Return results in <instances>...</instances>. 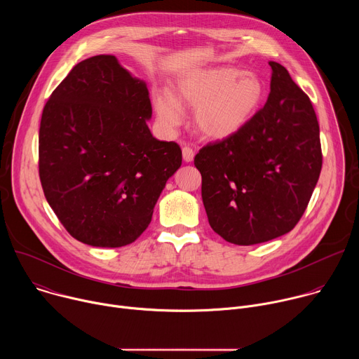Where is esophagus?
Instances as JSON below:
<instances>
[{
    "instance_id": "esophagus-1",
    "label": "esophagus",
    "mask_w": 359,
    "mask_h": 359,
    "mask_svg": "<svg viewBox=\"0 0 359 359\" xmlns=\"http://www.w3.org/2000/svg\"><path fill=\"white\" fill-rule=\"evenodd\" d=\"M182 153H183V161H184L186 163L193 162V159H194V150H193L190 146H184V147L182 149Z\"/></svg>"
}]
</instances>
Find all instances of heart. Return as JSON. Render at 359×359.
I'll use <instances>...</instances> for the list:
<instances>
[{
  "instance_id": "1",
  "label": "heart",
  "mask_w": 359,
  "mask_h": 359,
  "mask_svg": "<svg viewBox=\"0 0 359 359\" xmlns=\"http://www.w3.org/2000/svg\"><path fill=\"white\" fill-rule=\"evenodd\" d=\"M264 85L251 72L233 67L196 69L180 76L170 92H158L153 105L161 123L175 129L183 119V107L194 108L193 129L208 140H226L241 132L257 114Z\"/></svg>"
}]
</instances>
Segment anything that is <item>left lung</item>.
I'll return each mask as SVG.
<instances>
[{
	"label": "left lung",
	"instance_id": "left-lung-1",
	"mask_svg": "<svg viewBox=\"0 0 359 359\" xmlns=\"http://www.w3.org/2000/svg\"><path fill=\"white\" fill-rule=\"evenodd\" d=\"M266 105L237 135L198 150L201 198L212 229L251 245L291 231L318 182L320 125L310 97L288 71L270 61Z\"/></svg>",
	"mask_w": 359,
	"mask_h": 359
}]
</instances>
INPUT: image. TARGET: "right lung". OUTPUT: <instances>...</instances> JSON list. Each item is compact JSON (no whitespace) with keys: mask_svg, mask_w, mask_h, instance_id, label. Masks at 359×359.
I'll return each instance as SVG.
<instances>
[{"mask_svg":"<svg viewBox=\"0 0 359 359\" xmlns=\"http://www.w3.org/2000/svg\"><path fill=\"white\" fill-rule=\"evenodd\" d=\"M149 90L114 55L75 65L43 107L39 179L67 231L93 247L133 243L182 165L175 142L153 137Z\"/></svg>","mask_w":359,"mask_h":359,"instance_id":"obj_1","label":"right lung"}]
</instances>
